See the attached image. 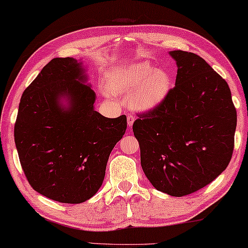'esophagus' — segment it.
<instances>
[{
    "mask_svg": "<svg viewBox=\"0 0 248 248\" xmlns=\"http://www.w3.org/2000/svg\"><path fill=\"white\" fill-rule=\"evenodd\" d=\"M127 123H128V127H132V124L135 123V117L134 116H128L127 118Z\"/></svg>",
    "mask_w": 248,
    "mask_h": 248,
    "instance_id": "obj_1",
    "label": "esophagus"
}]
</instances>
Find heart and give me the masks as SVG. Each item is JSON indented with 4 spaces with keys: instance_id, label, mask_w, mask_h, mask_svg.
<instances>
[{
    "instance_id": "heart-1",
    "label": "heart",
    "mask_w": 248,
    "mask_h": 248,
    "mask_svg": "<svg viewBox=\"0 0 248 248\" xmlns=\"http://www.w3.org/2000/svg\"><path fill=\"white\" fill-rule=\"evenodd\" d=\"M106 95H124L137 111H150L165 100L172 87L171 76L148 61L117 64L106 73Z\"/></svg>"
}]
</instances>
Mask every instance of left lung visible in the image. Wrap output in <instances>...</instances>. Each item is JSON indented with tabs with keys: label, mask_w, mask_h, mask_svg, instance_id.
Masks as SVG:
<instances>
[{
	"label": "left lung",
	"mask_w": 248,
	"mask_h": 248,
	"mask_svg": "<svg viewBox=\"0 0 248 248\" xmlns=\"http://www.w3.org/2000/svg\"><path fill=\"white\" fill-rule=\"evenodd\" d=\"M175 88L157 108L140 114L132 130L141 167L157 190L195 193L230 164L237 114L226 81L199 55L175 50Z\"/></svg>",
	"instance_id": "obj_1"
}]
</instances>
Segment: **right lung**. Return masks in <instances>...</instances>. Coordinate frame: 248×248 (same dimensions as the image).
<instances>
[{"label":"right lung","mask_w":248,"mask_h":248,"mask_svg":"<svg viewBox=\"0 0 248 248\" xmlns=\"http://www.w3.org/2000/svg\"><path fill=\"white\" fill-rule=\"evenodd\" d=\"M97 95L75 58H55L22 94L14 141L33 189L55 202L80 204L97 194L127 117L94 110Z\"/></svg>","instance_id":"1"}]
</instances>
